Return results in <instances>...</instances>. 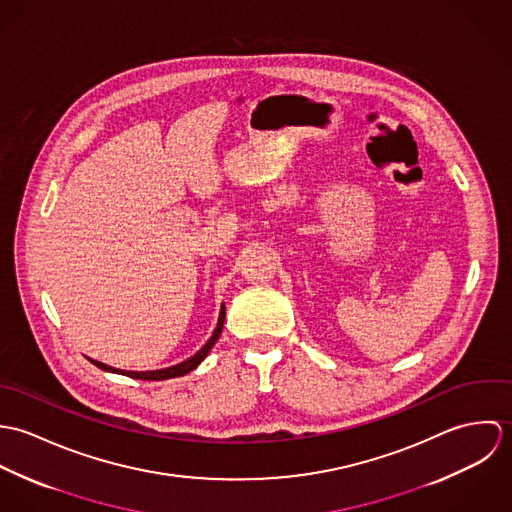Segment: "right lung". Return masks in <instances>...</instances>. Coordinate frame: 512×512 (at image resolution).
Wrapping results in <instances>:
<instances>
[{
    "instance_id": "right-lung-1",
    "label": "right lung",
    "mask_w": 512,
    "mask_h": 512,
    "mask_svg": "<svg viewBox=\"0 0 512 512\" xmlns=\"http://www.w3.org/2000/svg\"><path fill=\"white\" fill-rule=\"evenodd\" d=\"M224 305H220L219 323H217V329L213 331L211 339L205 343V347L195 353L191 359L179 363L175 366H167V368H159V370H144V372H136V370H120V368H114V366L104 365V363H98L94 359H88L92 365L106 370V372H116V374H124V376H132V378H138V380H167V378H175V376H183L191 370H195L197 366L201 365L205 361V357L211 353V349L215 347V343L219 341L220 333H222V325H224Z\"/></svg>"
}]
</instances>
